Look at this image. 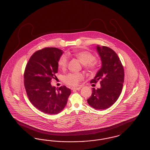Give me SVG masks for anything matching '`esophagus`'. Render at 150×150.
<instances>
[{
  "label": "esophagus",
  "instance_id": "1",
  "mask_svg": "<svg viewBox=\"0 0 150 150\" xmlns=\"http://www.w3.org/2000/svg\"><path fill=\"white\" fill-rule=\"evenodd\" d=\"M81 87H76V88H72L71 89L72 91H79L81 89Z\"/></svg>",
  "mask_w": 150,
  "mask_h": 150
}]
</instances>
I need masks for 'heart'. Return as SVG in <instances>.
I'll return each instance as SVG.
<instances>
[{"label":"heart","mask_w":150,"mask_h":150,"mask_svg":"<svg viewBox=\"0 0 150 150\" xmlns=\"http://www.w3.org/2000/svg\"><path fill=\"white\" fill-rule=\"evenodd\" d=\"M74 55L76 57L79 61L84 64V67L86 69L93 70L96 68V64L93 62L95 60V57L92 53L87 51H80L75 52ZM67 58L65 56H62L58 61V64L60 69L64 70L67 65ZM83 78V75L80 73H70L64 76V82L71 86H76L78 85L79 81Z\"/></svg>","instance_id":"heart-1"}]
</instances>
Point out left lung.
<instances>
[{
	"instance_id": "8db88e82",
	"label": "left lung",
	"mask_w": 150,
	"mask_h": 150,
	"mask_svg": "<svg viewBox=\"0 0 150 150\" xmlns=\"http://www.w3.org/2000/svg\"><path fill=\"white\" fill-rule=\"evenodd\" d=\"M101 61V67L91 83L100 80V87L93 88L88 104L96 110H105L111 107L118 99L122 91L124 72L120 58L111 48L97 45L96 48Z\"/></svg>"
}]
</instances>
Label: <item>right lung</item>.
Wrapping results in <instances>:
<instances>
[{"mask_svg":"<svg viewBox=\"0 0 150 150\" xmlns=\"http://www.w3.org/2000/svg\"><path fill=\"white\" fill-rule=\"evenodd\" d=\"M64 53L57 48H45L30 57L24 73V85L31 103L47 114H57L64 108L71 90L51 85L58 72V62Z\"/></svg>","mask_w":150,"mask_h":150,"instance_id":"1","label":"right lung"}]
</instances>
